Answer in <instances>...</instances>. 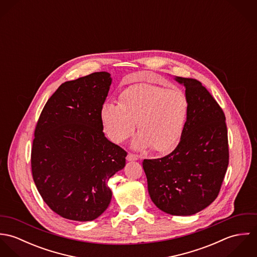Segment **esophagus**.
Returning a JSON list of instances; mask_svg holds the SVG:
<instances>
[{"label":"esophagus","mask_w":257,"mask_h":257,"mask_svg":"<svg viewBox=\"0 0 257 257\" xmlns=\"http://www.w3.org/2000/svg\"><path fill=\"white\" fill-rule=\"evenodd\" d=\"M138 159H140V156L137 155V154L128 152V154L126 155V160L127 161H135V160H138Z\"/></svg>","instance_id":"34e87169"}]
</instances>
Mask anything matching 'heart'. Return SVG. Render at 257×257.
Segmentation results:
<instances>
[{
	"label": "heart",
	"mask_w": 257,
	"mask_h": 257,
	"mask_svg": "<svg viewBox=\"0 0 257 257\" xmlns=\"http://www.w3.org/2000/svg\"><path fill=\"white\" fill-rule=\"evenodd\" d=\"M188 110L189 102L183 91L140 83L120 93L118 105L104 104L101 121L107 136L116 144L132 135L136 122L140 134L134 147H151L159 154H167L180 142Z\"/></svg>",
	"instance_id": "obj_1"
}]
</instances>
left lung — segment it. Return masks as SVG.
<instances>
[{
	"label": "left lung",
	"instance_id": "left-lung-1",
	"mask_svg": "<svg viewBox=\"0 0 257 257\" xmlns=\"http://www.w3.org/2000/svg\"><path fill=\"white\" fill-rule=\"evenodd\" d=\"M185 86L189 110L177 147L168 155L145 159L148 193L161 211L191 216L220 193L228 165L225 116L211 93L196 79L176 77Z\"/></svg>",
	"mask_w": 257,
	"mask_h": 257
}]
</instances>
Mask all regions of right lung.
Wrapping results in <instances>:
<instances>
[{"instance_id":"add662e5","label":"right lung","mask_w":257,"mask_h":257,"mask_svg":"<svg viewBox=\"0 0 257 257\" xmlns=\"http://www.w3.org/2000/svg\"><path fill=\"white\" fill-rule=\"evenodd\" d=\"M110 74L95 72L59 86L37 120L32 172L46 205L62 218L88 221L111 199L108 181L125 165L126 152L103 133L101 109Z\"/></svg>"}]
</instances>
